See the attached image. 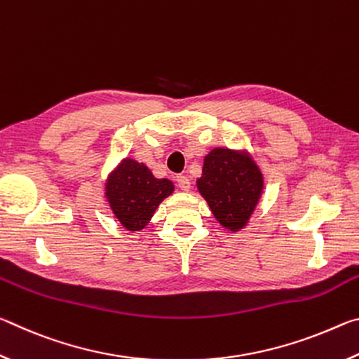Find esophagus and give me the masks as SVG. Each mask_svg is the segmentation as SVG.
<instances>
[{
	"instance_id": "34e87169",
	"label": "esophagus",
	"mask_w": 359,
	"mask_h": 359,
	"mask_svg": "<svg viewBox=\"0 0 359 359\" xmlns=\"http://www.w3.org/2000/svg\"><path fill=\"white\" fill-rule=\"evenodd\" d=\"M175 182H177V185H179V188L180 190H184V191H188L190 190V179L187 177V175H177V179H175Z\"/></svg>"
}]
</instances>
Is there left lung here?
<instances>
[{"label": "left lung", "instance_id": "8db88e82", "mask_svg": "<svg viewBox=\"0 0 359 359\" xmlns=\"http://www.w3.org/2000/svg\"><path fill=\"white\" fill-rule=\"evenodd\" d=\"M198 190L222 226L239 231L257 208L263 175L248 156L229 149H214L204 158Z\"/></svg>", "mask_w": 359, "mask_h": 359}]
</instances>
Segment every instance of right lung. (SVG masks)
I'll use <instances>...</instances> for the list:
<instances>
[{
    "label": "right lung",
    "mask_w": 359,
    "mask_h": 359,
    "mask_svg": "<svg viewBox=\"0 0 359 359\" xmlns=\"http://www.w3.org/2000/svg\"><path fill=\"white\" fill-rule=\"evenodd\" d=\"M174 191L168 179H155L147 166L126 160L115 169L106 185V198L121 226L142 229L163 199Z\"/></svg>",
    "instance_id": "obj_1"
}]
</instances>
